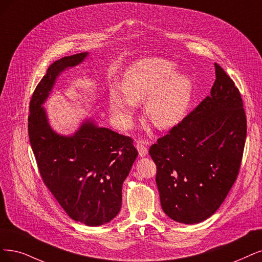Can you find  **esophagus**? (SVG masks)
Masks as SVG:
<instances>
[{
	"instance_id": "34e87169",
	"label": "esophagus",
	"mask_w": 262,
	"mask_h": 262,
	"mask_svg": "<svg viewBox=\"0 0 262 262\" xmlns=\"http://www.w3.org/2000/svg\"><path fill=\"white\" fill-rule=\"evenodd\" d=\"M136 148L139 152V156L140 157H146L148 154V148H147V142L138 140L136 142Z\"/></svg>"
}]
</instances>
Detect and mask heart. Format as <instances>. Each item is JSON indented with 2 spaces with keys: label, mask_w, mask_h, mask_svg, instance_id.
Returning a JSON list of instances; mask_svg holds the SVG:
<instances>
[{
  "label": "heart",
  "mask_w": 262,
  "mask_h": 262,
  "mask_svg": "<svg viewBox=\"0 0 262 262\" xmlns=\"http://www.w3.org/2000/svg\"><path fill=\"white\" fill-rule=\"evenodd\" d=\"M124 91L112 87L110 110L120 125L127 127L135 114V103H146L149 121L160 129L178 125L190 108L193 81L177 67L161 58H147L130 66L124 75Z\"/></svg>",
  "instance_id": "heart-1"
}]
</instances>
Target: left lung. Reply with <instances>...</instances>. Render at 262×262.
Returning a JSON list of instances; mask_svg holds the SVG:
<instances>
[{"label":"left lung","instance_id":"1","mask_svg":"<svg viewBox=\"0 0 262 262\" xmlns=\"http://www.w3.org/2000/svg\"><path fill=\"white\" fill-rule=\"evenodd\" d=\"M210 95L151 146L164 212L193 225L214 215L238 175L247 123L241 94L215 63Z\"/></svg>","mask_w":262,"mask_h":262}]
</instances>
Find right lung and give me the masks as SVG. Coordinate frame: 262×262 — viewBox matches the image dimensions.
Wrapping results in <instances>:
<instances>
[{
  "instance_id": "1",
  "label": "right lung",
  "mask_w": 262,
  "mask_h": 262,
  "mask_svg": "<svg viewBox=\"0 0 262 262\" xmlns=\"http://www.w3.org/2000/svg\"><path fill=\"white\" fill-rule=\"evenodd\" d=\"M89 53L53 62L30 101L28 133L41 177L70 218L97 227L111 221L122 206V186L138 157L133 139L85 120L71 136L56 133L44 102L57 77L84 61Z\"/></svg>"
}]
</instances>
